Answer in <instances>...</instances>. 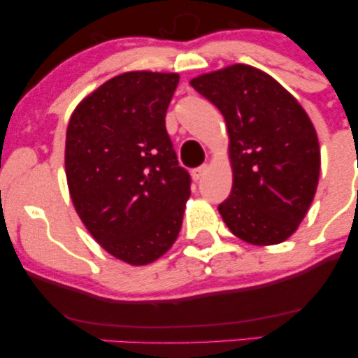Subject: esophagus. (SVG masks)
<instances>
[{
    "label": "esophagus",
    "mask_w": 358,
    "mask_h": 358,
    "mask_svg": "<svg viewBox=\"0 0 358 358\" xmlns=\"http://www.w3.org/2000/svg\"><path fill=\"white\" fill-rule=\"evenodd\" d=\"M207 171H208V166L207 165H202V166H199V168H193V170H192V178L195 180V182H200V180H202L203 176L207 175Z\"/></svg>",
    "instance_id": "esophagus-1"
}]
</instances>
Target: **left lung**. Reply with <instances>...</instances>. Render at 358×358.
I'll use <instances>...</instances> for the list:
<instances>
[{"label":"left lung","mask_w":358,"mask_h":358,"mask_svg":"<svg viewBox=\"0 0 358 358\" xmlns=\"http://www.w3.org/2000/svg\"><path fill=\"white\" fill-rule=\"evenodd\" d=\"M190 85L220 110L229 134L232 190L219 205L241 241L274 245L298 231L315 199L320 143L296 97L261 69L234 64Z\"/></svg>","instance_id":"obj_1"}]
</instances>
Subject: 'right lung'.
Wrapping results in <instances>:
<instances>
[{
	"label": "right lung",
	"instance_id": "right-lung-1",
	"mask_svg": "<svg viewBox=\"0 0 358 358\" xmlns=\"http://www.w3.org/2000/svg\"><path fill=\"white\" fill-rule=\"evenodd\" d=\"M178 80L176 72L119 73L69 119L65 176L73 208L97 244L129 266L162 257L182 229L190 176L165 127Z\"/></svg>",
	"mask_w": 358,
	"mask_h": 358
}]
</instances>
